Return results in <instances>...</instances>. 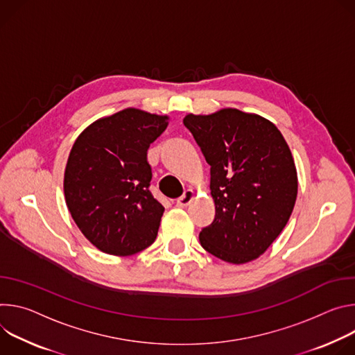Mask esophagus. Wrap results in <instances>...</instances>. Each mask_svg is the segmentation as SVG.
<instances>
[{
    "instance_id": "obj_1",
    "label": "esophagus",
    "mask_w": 355,
    "mask_h": 355,
    "mask_svg": "<svg viewBox=\"0 0 355 355\" xmlns=\"http://www.w3.org/2000/svg\"><path fill=\"white\" fill-rule=\"evenodd\" d=\"M194 199V191L191 190V189H187L180 198L176 200V205L179 206V207H186L187 205H190L191 203V200Z\"/></svg>"
}]
</instances>
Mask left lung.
Listing matches in <instances>:
<instances>
[{
	"mask_svg": "<svg viewBox=\"0 0 355 355\" xmlns=\"http://www.w3.org/2000/svg\"><path fill=\"white\" fill-rule=\"evenodd\" d=\"M184 127L210 165L213 223L202 247L228 263L261 257L278 239L297 198V172L281 131L266 118L237 108L187 114Z\"/></svg>",
	"mask_w": 355,
	"mask_h": 355,
	"instance_id": "left-lung-1",
	"label": "left lung"
}]
</instances>
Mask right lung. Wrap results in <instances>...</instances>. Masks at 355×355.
Here are the masks:
<instances>
[{
    "instance_id": "add662e5",
    "label": "right lung",
    "mask_w": 355,
    "mask_h": 355,
    "mask_svg": "<svg viewBox=\"0 0 355 355\" xmlns=\"http://www.w3.org/2000/svg\"><path fill=\"white\" fill-rule=\"evenodd\" d=\"M168 124V115L130 107L98 118L74 141L63 179L66 206L97 250L128 257L155 241L165 209L148 189L146 152Z\"/></svg>"
}]
</instances>
